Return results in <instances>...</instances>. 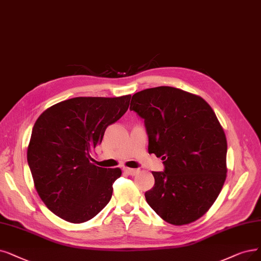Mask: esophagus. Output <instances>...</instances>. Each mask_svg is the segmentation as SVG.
I'll list each match as a JSON object with an SVG mask.
<instances>
[{"label":"esophagus","mask_w":261,"mask_h":261,"mask_svg":"<svg viewBox=\"0 0 261 261\" xmlns=\"http://www.w3.org/2000/svg\"><path fill=\"white\" fill-rule=\"evenodd\" d=\"M124 172H126L129 175H135L138 173V169H132V168H124Z\"/></svg>","instance_id":"34e87169"}]
</instances>
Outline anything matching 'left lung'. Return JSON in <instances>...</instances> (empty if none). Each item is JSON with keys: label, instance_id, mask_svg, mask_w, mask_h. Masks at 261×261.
Here are the masks:
<instances>
[{"label": "left lung", "instance_id": "obj_1", "mask_svg": "<svg viewBox=\"0 0 261 261\" xmlns=\"http://www.w3.org/2000/svg\"><path fill=\"white\" fill-rule=\"evenodd\" d=\"M130 110L144 121L149 153L164 161L153 171L145 200L164 221L185 225L201 217L226 180L227 140L204 99L180 89L158 87L134 94Z\"/></svg>", "mask_w": 261, "mask_h": 261}]
</instances>
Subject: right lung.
Listing matches in <instances>:
<instances>
[{"label": "right lung", "mask_w": 261, "mask_h": 261, "mask_svg": "<svg viewBox=\"0 0 261 261\" xmlns=\"http://www.w3.org/2000/svg\"><path fill=\"white\" fill-rule=\"evenodd\" d=\"M130 95L75 97L40 114L31 135L28 164L48 209L70 223L97 215L110 201L119 168H101L91 153L106 128L127 111Z\"/></svg>", "instance_id": "right-lung-1"}]
</instances>
